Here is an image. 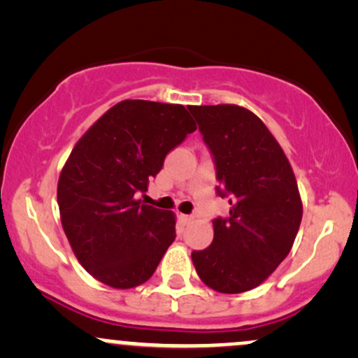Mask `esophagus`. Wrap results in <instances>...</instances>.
<instances>
[{"label":"esophagus","instance_id":"34e87169","mask_svg":"<svg viewBox=\"0 0 358 358\" xmlns=\"http://www.w3.org/2000/svg\"><path fill=\"white\" fill-rule=\"evenodd\" d=\"M180 219H182L183 224H190V222H193V215H180Z\"/></svg>","mask_w":358,"mask_h":358}]
</instances>
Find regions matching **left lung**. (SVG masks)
<instances>
[{"label":"left lung","mask_w":358,"mask_h":358,"mask_svg":"<svg viewBox=\"0 0 358 358\" xmlns=\"http://www.w3.org/2000/svg\"><path fill=\"white\" fill-rule=\"evenodd\" d=\"M217 171V193L229 196L227 219L213 220V242L193 250L196 274L219 293L264 282L289 254L303 203L293 168L276 138L249 109L190 106Z\"/></svg>","instance_id":"left-lung-1"}]
</instances>
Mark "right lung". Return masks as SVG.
Returning <instances> with one entry per match:
<instances>
[{
  "mask_svg": "<svg viewBox=\"0 0 358 358\" xmlns=\"http://www.w3.org/2000/svg\"><path fill=\"white\" fill-rule=\"evenodd\" d=\"M196 129L180 104L127 99L85 131L62 168V227L85 271L116 289L153 276L175 241V213L134 199Z\"/></svg>",
  "mask_w": 358,
  "mask_h": 358,
  "instance_id": "obj_1",
  "label": "right lung"
}]
</instances>
